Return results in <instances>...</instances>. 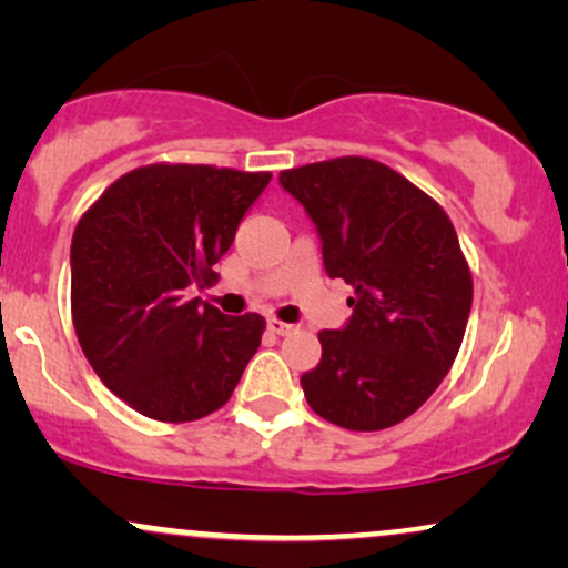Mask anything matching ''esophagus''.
I'll list each match as a JSON object with an SVG mask.
<instances>
[{"instance_id": "obj_1", "label": "esophagus", "mask_w": 568, "mask_h": 568, "mask_svg": "<svg viewBox=\"0 0 568 568\" xmlns=\"http://www.w3.org/2000/svg\"><path fill=\"white\" fill-rule=\"evenodd\" d=\"M266 328H270L272 334H277V336H288V334H293V331H296V325L277 321V317H270V321H266Z\"/></svg>"}]
</instances>
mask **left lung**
<instances>
[{
  "label": "left lung",
  "mask_w": 568,
  "mask_h": 568,
  "mask_svg": "<svg viewBox=\"0 0 568 568\" xmlns=\"http://www.w3.org/2000/svg\"><path fill=\"white\" fill-rule=\"evenodd\" d=\"M323 240L328 277L355 293L349 323L321 331L323 357L302 376L317 416L355 433L400 425L456 361L473 275L452 219L384 162L336 158L280 173Z\"/></svg>",
  "instance_id": "obj_1"
}]
</instances>
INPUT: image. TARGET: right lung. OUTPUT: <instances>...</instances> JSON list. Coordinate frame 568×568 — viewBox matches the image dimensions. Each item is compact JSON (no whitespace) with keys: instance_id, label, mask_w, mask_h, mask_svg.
Here are the masks:
<instances>
[{"instance_id":"add662e5","label":"right lung","mask_w":568,"mask_h":568,"mask_svg":"<svg viewBox=\"0 0 568 568\" xmlns=\"http://www.w3.org/2000/svg\"><path fill=\"white\" fill-rule=\"evenodd\" d=\"M272 173L154 162L114 181L71 240V321L98 379L139 414L194 422L230 400L264 317L186 298L219 275Z\"/></svg>"}]
</instances>
